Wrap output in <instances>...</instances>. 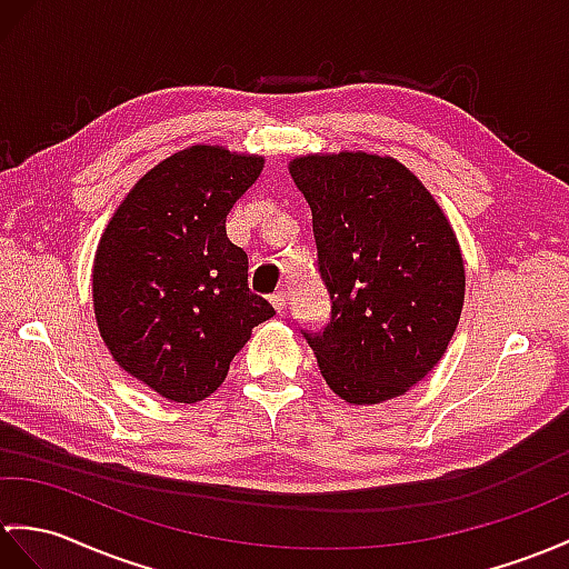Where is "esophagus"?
Returning a JSON list of instances; mask_svg holds the SVG:
<instances>
[{
	"mask_svg": "<svg viewBox=\"0 0 569 569\" xmlns=\"http://www.w3.org/2000/svg\"><path fill=\"white\" fill-rule=\"evenodd\" d=\"M286 300H288V290H276V293L271 296V306L276 308V312L286 310Z\"/></svg>",
	"mask_w": 569,
	"mask_h": 569,
	"instance_id": "34e87169",
	"label": "esophagus"
}]
</instances>
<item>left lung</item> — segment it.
Returning a JSON list of instances; mask_svg holds the SVG:
<instances>
[{"label": "left lung", "mask_w": 569, "mask_h": 569, "mask_svg": "<svg viewBox=\"0 0 569 569\" xmlns=\"http://www.w3.org/2000/svg\"><path fill=\"white\" fill-rule=\"evenodd\" d=\"M288 171L312 210L332 300L322 332L302 329L320 373L349 405L400 398L441 361L463 310L466 267L451 222L388 154H302Z\"/></svg>", "instance_id": "8db88e82"}]
</instances>
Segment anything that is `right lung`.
<instances>
[{"label": "right lung", "mask_w": 569, "mask_h": 569, "mask_svg": "<svg viewBox=\"0 0 569 569\" xmlns=\"http://www.w3.org/2000/svg\"><path fill=\"white\" fill-rule=\"evenodd\" d=\"M263 157L191 144L154 164L99 240L91 296L113 361L169 402L216 392L252 329L273 317L247 286L249 261L228 240V213Z\"/></svg>", "instance_id": "1"}]
</instances>
